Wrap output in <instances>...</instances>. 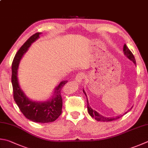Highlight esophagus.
<instances>
[{
    "mask_svg": "<svg viewBox=\"0 0 148 148\" xmlns=\"http://www.w3.org/2000/svg\"><path fill=\"white\" fill-rule=\"evenodd\" d=\"M84 73L83 72H80V73H77L76 77H75V80L78 82H81L82 81V79L84 78Z\"/></svg>",
    "mask_w": 148,
    "mask_h": 148,
    "instance_id": "34e87169",
    "label": "esophagus"
}]
</instances>
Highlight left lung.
Segmentation results:
<instances>
[{
  "label": "left lung",
  "mask_w": 148,
  "mask_h": 148,
  "mask_svg": "<svg viewBox=\"0 0 148 148\" xmlns=\"http://www.w3.org/2000/svg\"><path fill=\"white\" fill-rule=\"evenodd\" d=\"M123 50H124V55H126V56L128 58H129V59H130L131 60H132L133 62V63L135 64H136V61H135V57L133 56L132 52L129 49V48H127L126 44H124V49H123ZM83 92H84V93L85 95L86 96V94L85 91H84V90H83ZM86 98H87V96H86ZM87 106H88V111L89 114H90V115L92 116V117L95 119L96 121H100V122H110V121H115V120L119 119L121 118V116L124 115L125 114H126V113L128 112V111H130V110H128V111H127V112H126L124 114H123V115L116 116V117H115V118H107V117H105V116H102V115H100V114L97 113L96 111L93 110V109H92V108L90 106V105H89L88 99H87Z\"/></svg>",
  "instance_id": "obj_1"
}]
</instances>
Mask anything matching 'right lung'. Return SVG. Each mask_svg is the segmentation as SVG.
Returning <instances> with one entry per match:
<instances>
[{"instance_id": "right-lung-1", "label": "right lung", "mask_w": 148, "mask_h": 148, "mask_svg": "<svg viewBox=\"0 0 148 148\" xmlns=\"http://www.w3.org/2000/svg\"><path fill=\"white\" fill-rule=\"evenodd\" d=\"M40 34L41 33H36L31 36L16 53L12 66V83L14 100L25 117L38 123H48L55 121L62 113L61 91L67 83L66 80H63L55 88L51 100L41 102L32 101L26 97L19 86L17 79V69L22 55L26 52L31 44L39 37Z\"/></svg>"}]
</instances>
